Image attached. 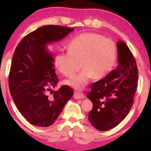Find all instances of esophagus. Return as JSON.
<instances>
[{
  "instance_id": "esophagus-1",
  "label": "esophagus",
  "mask_w": 151,
  "mask_h": 151,
  "mask_svg": "<svg viewBox=\"0 0 151 151\" xmlns=\"http://www.w3.org/2000/svg\"><path fill=\"white\" fill-rule=\"evenodd\" d=\"M85 96L82 93H80V92H75L73 95V98L76 99V100H78V99H82L84 98Z\"/></svg>"
}]
</instances>
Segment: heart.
I'll return each mask as SVG.
<instances>
[{"label":"heart","mask_w":151,"mask_h":151,"mask_svg":"<svg viewBox=\"0 0 151 151\" xmlns=\"http://www.w3.org/2000/svg\"><path fill=\"white\" fill-rule=\"evenodd\" d=\"M68 52L55 55V65L66 76H72L82 67L83 71L66 81L68 85L82 89L92 77L102 78L114 67L117 46L114 41L92 32L82 33L70 42Z\"/></svg>","instance_id":"obj_1"}]
</instances>
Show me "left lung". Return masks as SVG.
<instances>
[{"label": "left lung", "mask_w": 151, "mask_h": 151, "mask_svg": "<svg viewBox=\"0 0 151 151\" xmlns=\"http://www.w3.org/2000/svg\"><path fill=\"white\" fill-rule=\"evenodd\" d=\"M118 65L106 77L93 83L87 98L93 109L88 120L98 131H105L119 124L133 106L137 87L138 69L129 47L118 40Z\"/></svg>", "instance_id": "left-lung-1"}]
</instances>
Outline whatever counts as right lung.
<instances>
[{"mask_svg":"<svg viewBox=\"0 0 151 151\" xmlns=\"http://www.w3.org/2000/svg\"><path fill=\"white\" fill-rule=\"evenodd\" d=\"M73 31L60 25H45L29 33L14 51L9 74V91L16 107L30 124L47 127L53 124L73 95L63 85L51 91L58 78L53 69V58L46 49L47 43L59 41Z\"/></svg>","mask_w":151,"mask_h":151,"instance_id":"obj_1","label":"right lung"}]
</instances>
